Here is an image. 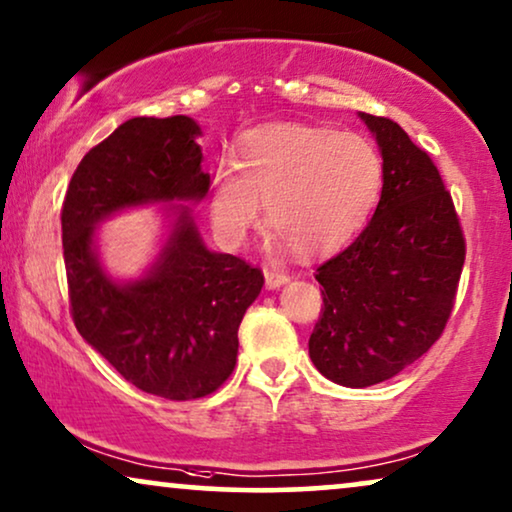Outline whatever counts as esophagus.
Here are the masks:
<instances>
[{
    "instance_id": "1",
    "label": "esophagus",
    "mask_w": 512,
    "mask_h": 512,
    "mask_svg": "<svg viewBox=\"0 0 512 512\" xmlns=\"http://www.w3.org/2000/svg\"><path fill=\"white\" fill-rule=\"evenodd\" d=\"M264 281H267V288L269 290H278L281 285H285L290 281L288 274H281V271H271V269H264Z\"/></svg>"
}]
</instances>
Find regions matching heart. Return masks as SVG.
I'll return each mask as SVG.
<instances>
[{
    "label": "heart",
    "mask_w": 512,
    "mask_h": 512,
    "mask_svg": "<svg viewBox=\"0 0 512 512\" xmlns=\"http://www.w3.org/2000/svg\"><path fill=\"white\" fill-rule=\"evenodd\" d=\"M384 161L363 135L269 124L248 131L210 180V220L229 248L248 241L267 203L269 243L320 260L342 250L377 206Z\"/></svg>",
    "instance_id": "b5f03b06"
}]
</instances>
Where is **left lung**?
I'll return each instance as SVG.
<instances>
[{
	"mask_svg": "<svg viewBox=\"0 0 512 512\" xmlns=\"http://www.w3.org/2000/svg\"><path fill=\"white\" fill-rule=\"evenodd\" d=\"M384 161V185L356 241L316 269L323 316L309 356L325 379L367 388L395 377L442 335L466 245L431 156L395 121L358 112Z\"/></svg>",
	"mask_w": 512,
	"mask_h": 512,
	"instance_id": "obj_1",
	"label": "left lung"
}]
</instances>
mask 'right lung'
Segmentation results:
<instances>
[{
    "mask_svg": "<svg viewBox=\"0 0 512 512\" xmlns=\"http://www.w3.org/2000/svg\"><path fill=\"white\" fill-rule=\"evenodd\" d=\"M201 126L192 117H135L93 147L63 203L72 318L84 342L140 391L194 400L236 365L238 325L262 292L260 269L210 250L194 210L208 196ZM162 208L155 260L135 279L99 255V224L138 207Z\"/></svg>",
    "mask_w": 512,
    "mask_h": 512,
    "instance_id": "obj_1",
    "label": "right lung"
}]
</instances>
